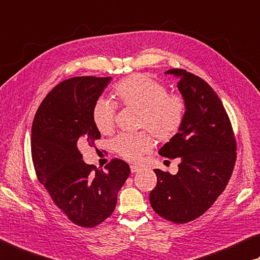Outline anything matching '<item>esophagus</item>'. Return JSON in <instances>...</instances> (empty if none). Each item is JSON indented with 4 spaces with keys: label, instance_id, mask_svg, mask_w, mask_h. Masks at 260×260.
<instances>
[{
    "label": "esophagus",
    "instance_id": "34e87169",
    "mask_svg": "<svg viewBox=\"0 0 260 260\" xmlns=\"http://www.w3.org/2000/svg\"><path fill=\"white\" fill-rule=\"evenodd\" d=\"M139 171H141V167L140 166H131V172L132 173H138Z\"/></svg>",
    "mask_w": 260,
    "mask_h": 260
}]
</instances>
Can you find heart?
Instances as JSON below:
<instances>
[{
  "label": "heart",
  "instance_id": "1",
  "mask_svg": "<svg viewBox=\"0 0 260 260\" xmlns=\"http://www.w3.org/2000/svg\"><path fill=\"white\" fill-rule=\"evenodd\" d=\"M115 94L122 106L139 110V127L149 131L159 141H167L175 135L185 115V101L178 94H167L161 84L144 74H134L122 79L115 87ZM114 102L100 99L94 105V125L102 134L110 133L115 126ZM150 134H121L114 141V148L129 161L140 159L152 149Z\"/></svg>",
  "mask_w": 260,
  "mask_h": 260
}]
</instances>
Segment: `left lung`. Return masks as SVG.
Here are the masks:
<instances>
[{"mask_svg": "<svg viewBox=\"0 0 260 260\" xmlns=\"http://www.w3.org/2000/svg\"><path fill=\"white\" fill-rule=\"evenodd\" d=\"M178 79L185 115L177 133L159 154L179 158L176 175L154 169L157 185L150 204L165 219L184 224L208 210L228 185L235 164V140L223 103L204 79L184 69H169Z\"/></svg>", "mask_w": 260, "mask_h": 260, "instance_id": "1", "label": "left lung"}]
</instances>
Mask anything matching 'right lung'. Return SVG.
Wrapping results in <instances>:
<instances>
[{
  "label": "right lung",
  "mask_w": 260,
  "mask_h": 260,
  "mask_svg": "<svg viewBox=\"0 0 260 260\" xmlns=\"http://www.w3.org/2000/svg\"><path fill=\"white\" fill-rule=\"evenodd\" d=\"M111 77H74L45 96L31 126V155L39 181L55 205L82 228H94L114 212L131 169L114 159L106 171L83 161L78 148L101 138L92 111Z\"/></svg>",
  "instance_id": "add662e5"
}]
</instances>
